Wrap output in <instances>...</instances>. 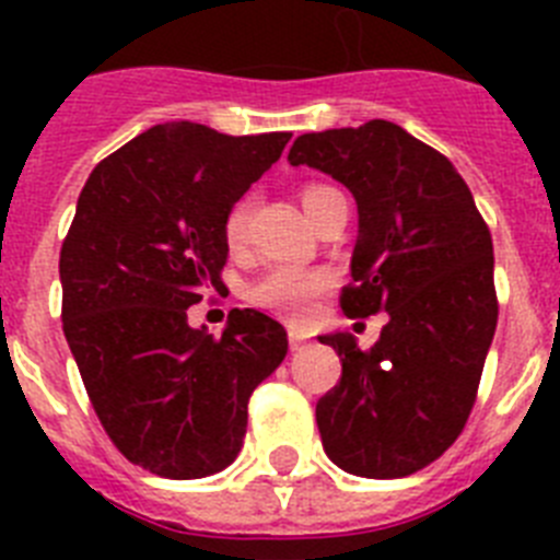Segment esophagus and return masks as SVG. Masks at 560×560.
Segmentation results:
<instances>
[{
    "label": "esophagus",
    "mask_w": 560,
    "mask_h": 560,
    "mask_svg": "<svg viewBox=\"0 0 560 560\" xmlns=\"http://www.w3.org/2000/svg\"><path fill=\"white\" fill-rule=\"evenodd\" d=\"M305 345H308V336L300 334V330H291V334H289V348L291 350H303Z\"/></svg>",
    "instance_id": "esophagus-1"
}]
</instances>
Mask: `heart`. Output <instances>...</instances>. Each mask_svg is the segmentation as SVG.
Instances as JSON below:
<instances>
[{"mask_svg":"<svg viewBox=\"0 0 560 560\" xmlns=\"http://www.w3.org/2000/svg\"><path fill=\"white\" fill-rule=\"evenodd\" d=\"M330 190V187L314 185L303 192V205L308 207L319 192ZM252 219V199H241L232 205L224 221V235L232 246L244 244L246 232H249ZM330 275L328 271L303 269V266H275L266 271L255 285H252L249 296L260 308H269L271 314L291 319V323H303L305 316L314 314L316 300L328 291Z\"/></svg>","mask_w":560,"mask_h":560,"instance_id":"obj_1","label":"heart"}]
</instances>
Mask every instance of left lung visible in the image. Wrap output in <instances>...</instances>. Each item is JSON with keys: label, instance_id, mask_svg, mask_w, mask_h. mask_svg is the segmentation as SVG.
Wrapping results in <instances>:
<instances>
[{"label": "left lung", "instance_id": "left-lung-1", "mask_svg": "<svg viewBox=\"0 0 560 560\" xmlns=\"http://www.w3.org/2000/svg\"><path fill=\"white\" fill-rule=\"evenodd\" d=\"M289 162L334 176L359 207L341 311L389 316L370 350L319 336L341 355L316 404L325 454L355 477H409L452 446L477 400L499 316L491 232L457 167L395 122L303 133Z\"/></svg>", "mask_w": 560, "mask_h": 560}]
</instances>
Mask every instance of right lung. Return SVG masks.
<instances>
[{
	"label": "right lung",
	"mask_w": 560,
	"mask_h": 560,
	"mask_svg": "<svg viewBox=\"0 0 560 560\" xmlns=\"http://www.w3.org/2000/svg\"><path fill=\"white\" fill-rule=\"evenodd\" d=\"M289 140L165 122L81 190L58 264L63 336L112 443L156 477L224 471L244 446L249 395L285 359L271 316L235 308L212 336L190 328L187 308L221 285L226 212Z\"/></svg>",
	"instance_id": "obj_1"
}]
</instances>
